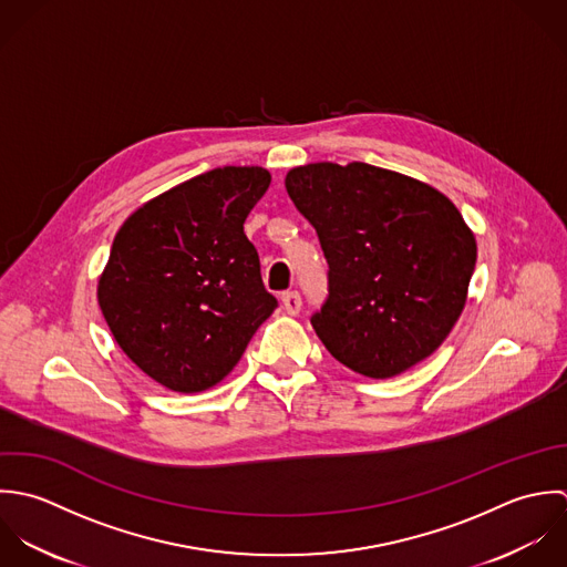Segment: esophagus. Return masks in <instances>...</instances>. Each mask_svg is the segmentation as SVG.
Returning a JSON list of instances; mask_svg holds the SVG:
<instances>
[{
    "label": "esophagus",
    "instance_id": "obj_1",
    "mask_svg": "<svg viewBox=\"0 0 567 567\" xmlns=\"http://www.w3.org/2000/svg\"><path fill=\"white\" fill-rule=\"evenodd\" d=\"M282 309L289 313V316H298L300 309H302V298L298 291H287L282 293Z\"/></svg>",
    "mask_w": 567,
    "mask_h": 567
}]
</instances>
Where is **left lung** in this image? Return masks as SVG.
I'll return each mask as SVG.
<instances>
[{"mask_svg":"<svg viewBox=\"0 0 567 567\" xmlns=\"http://www.w3.org/2000/svg\"><path fill=\"white\" fill-rule=\"evenodd\" d=\"M285 186L329 262V300L311 318L327 350L368 379L436 352L462 316L477 258L452 199L363 162L296 166Z\"/></svg>","mask_w":567,"mask_h":567,"instance_id":"left-lung-1","label":"left lung"}]
</instances>
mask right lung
Returning <instances> with one entry per match:
<instances>
[{
  "mask_svg": "<svg viewBox=\"0 0 567 567\" xmlns=\"http://www.w3.org/2000/svg\"><path fill=\"white\" fill-rule=\"evenodd\" d=\"M262 166H224L140 206L115 234L96 298L120 350L166 390L221 383L274 313L243 224Z\"/></svg>",
  "mask_w": 567,
  "mask_h": 567,
  "instance_id": "obj_1",
  "label": "right lung"
}]
</instances>
